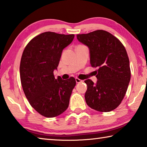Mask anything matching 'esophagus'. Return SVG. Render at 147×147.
Returning <instances> with one entry per match:
<instances>
[{"label": "esophagus", "instance_id": "esophagus-1", "mask_svg": "<svg viewBox=\"0 0 147 147\" xmlns=\"http://www.w3.org/2000/svg\"><path fill=\"white\" fill-rule=\"evenodd\" d=\"M75 80H76V82L77 83V84H79V83H81L83 82L82 80H80L79 78H77Z\"/></svg>", "mask_w": 147, "mask_h": 147}]
</instances>
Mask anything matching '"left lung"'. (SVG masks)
Here are the masks:
<instances>
[{"label": "left lung", "instance_id": "left-lung-1", "mask_svg": "<svg viewBox=\"0 0 147 147\" xmlns=\"http://www.w3.org/2000/svg\"><path fill=\"white\" fill-rule=\"evenodd\" d=\"M77 39L89 48L90 63L98 67L96 83L85 80L87 105L99 112H110L123 99L130 80L129 60L123 45L109 32L97 30L77 34Z\"/></svg>", "mask_w": 147, "mask_h": 147}]
</instances>
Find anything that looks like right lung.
Masks as SVG:
<instances>
[{"instance_id":"1","label":"right lung","mask_w":147,"mask_h":147,"mask_svg":"<svg viewBox=\"0 0 147 147\" xmlns=\"http://www.w3.org/2000/svg\"><path fill=\"white\" fill-rule=\"evenodd\" d=\"M74 34L45 32L33 38L24 50L20 65L21 84L29 103L41 115L53 118L69 107L76 85L73 77L55 78L63 49Z\"/></svg>"}]
</instances>
